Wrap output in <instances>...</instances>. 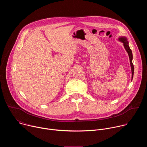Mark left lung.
I'll list each match as a JSON object with an SVG mask.
<instances>
[{
	"instance_id": "1",
	"label": "left lung",
	"mask_w": 147,
	"mask_h": 147,
	"mask_svg": "<svg viewBox=\"0 0 147 147\" xmlns=\"http://www.w3.org/2000/svg\"><path fill=\"white\" fill-rule=\"evenodd\" d=\"M119 40L120 41H121L123 43L124 48L126 50V51L127 52L129 56V58H130V65H131V72H132V78L133 77V74H134V66L133 64V54H132V52L131 50L130 49L129 45V42L127 40V38H125L124 36L123 37H120L119 38Z\"/></svg>"
}]
</instances>
